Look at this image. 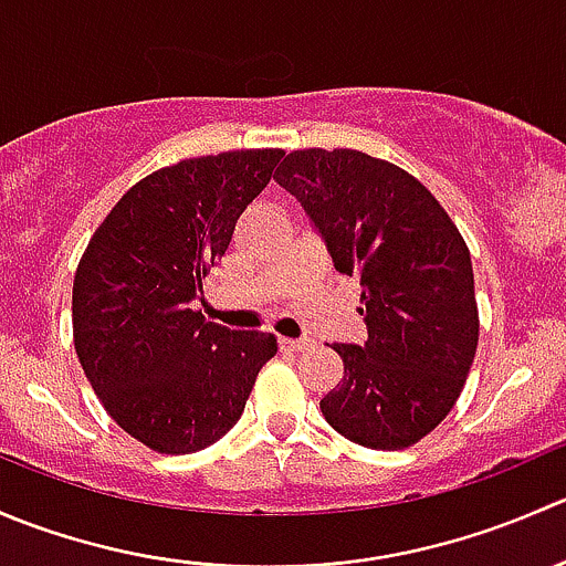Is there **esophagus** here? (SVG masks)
<instances>
[{"label":"esophagus","instance_id":"1","mask_svg":"<svg viewBox=\"0 0 566 566\" xmlns=\"http://www.w3.org/2000/svg\"><path fill=\"white\" fill-rule=\"evenodd\" d=\"M279 347H282L284 353H301L310 350L312 339H287V336H282V339H279Z\"/></svg>","mask_w":566,"mask_h":566}]
</instances>
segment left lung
<instances>
[{"mask_svg": "<svg viewBox=\"0 0 566 566\" xmlns=\"http://www.w3.org/2000/svg\"><path fill=\"white\" fill-rule=\"evenodd\" d=\"M273 180L293 193L334 268L361 279L364 345H334L345 378L319 399L358 447L405 449L458 402L479 342L465 241L436 197L358 150H295Z\"/></svg>", "mask_w": 566, "mask_h": 566, "instance_id": "8db88e82", "label": "left lung"}]
</instances>
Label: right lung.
Returning <instances> with one entry per match:
<instances>
[{
    "label": "right lung",
    "instance_id": "1",
    "mask_svg": "<svg viewBox=\"0 0 566 566\" xmlns=\"http://www.w3.org/2000/svg\"><path fill=\"white\" fill-rule=\"evenodd\" d=\"M284 150L186 158L136 182L73 279V345L114 421L161 454H191L241 419L276 336L205 323L191 301Z\"/></svg>",
    "mask_w": 566,
    "mask_h": 566
}]
</instances>
